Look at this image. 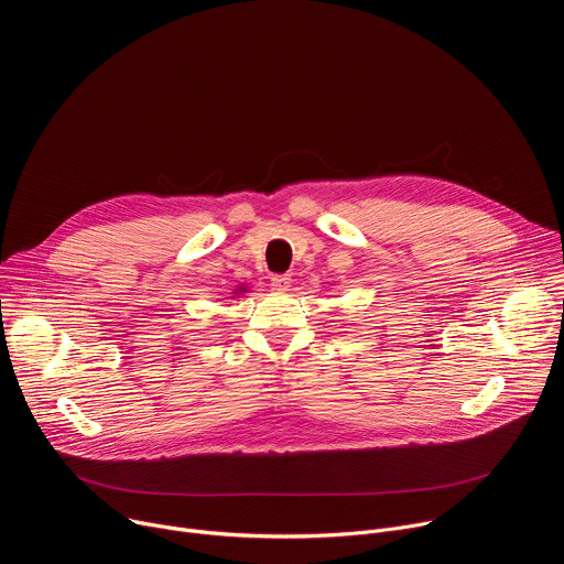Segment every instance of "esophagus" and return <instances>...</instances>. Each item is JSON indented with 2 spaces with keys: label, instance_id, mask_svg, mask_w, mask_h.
<instances>
[{
  "label": "esophagus",
  "instance_id": "34e87169",
  "mask_svg": "<svg viewBox=\"0 0 564 564\" xmlns=\"http://www.w3.org/2000/svg\"><path fill=\"white\" fill-rule=\"evenodd\" d=\"M290 283H292V276H290V274H276V276H272V285H274L276 290H281V292L290 290Z\"/></svg>",
  "mask_w": 564,
  "mask_h": 564
}]
</instances>
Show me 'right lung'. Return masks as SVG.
Here are the masks:
<instances>
[{"label": "right lung", "mask_w": 564, "mask_h": 564, "mask_svg": "<svg viewBox=\"0 0 564 564\" xmlns=\"http://www.w3.org/2000/svg\"><path fill=\"white\" fill-rule=\"evenodd\" d=\"M243 292H248V288L246 285H238V290L234 294H243Z\"/></svg>", "instance_id": "right-lung-1"}]
</instances>
